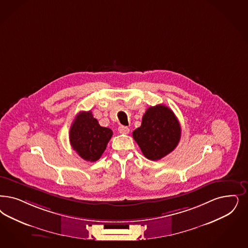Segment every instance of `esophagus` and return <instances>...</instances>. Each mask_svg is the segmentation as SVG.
<instances>
[{"instance_id": "1", "label": "esophagus", "mask_w": 248, "mask_h": 248, "mask_svg": "<svg viewBox=\"0 0 248 248\" xmlns=\"http://www.w3.org/2000/svg\"><path fill=\"white\" fill-rule=\"evenodd\" d=\"M118 131H119L120 134H124V135H126V134H128L129 130L128 127H126V126H124V125H121L119 126V128H118Z\"/></svg>"}]
</instances>
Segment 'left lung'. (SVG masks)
Listing matches in <instances>:
<instances>
[{
  "instance_id": "obj_1",
  "label": "left lung",
  "mask_w": 248,
  "mask_h": 248,
  "mask_svg": "<svg viewBox=\"0 0 248 248\" xmlns=\"http://www.w3.org/2000/svg\"><path fill=\"white\" fill-rule=\"evenodd\" d=\"M180 136L181 128L176 115L163 104L149 107L143 115L141 126L133 132L142 153L154 161L172 152Z\"/></svg>"
}]
</instances>
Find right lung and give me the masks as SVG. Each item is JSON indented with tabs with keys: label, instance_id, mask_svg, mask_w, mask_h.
Masks as SVG:
<instances>
[{
	"label": "right lung",
	"instance_id": "obj_1",
	"mask_svg": "<svg viewBox=\"0 0 248 248\" xmlns=\"http://www.w3.org/2000/svg\"><path fill=\"white\" fill-rule=\"evenodd\" d=\"M112 131L103 127L92 111H80L69 130V142L78 155L86 161L95 162L103 155Z\"/></svg>",
	"mask_w": 248,
	"mask_h": 248
}]
</instances>
